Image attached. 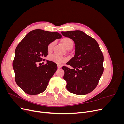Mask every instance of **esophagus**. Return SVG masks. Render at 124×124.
Wrapping results in <instances>:
<instances>
[{
  "instance_id": "1",
  "label": "esophagus",
  "mask_w": 124,
  "mask_h": 124,
  "mask_svg": "<svg viewBox=\"0 0 124 124\" xmlns=\"http://www.w3.org/2000/svg\"><path fill=\"white\" fill-rule=\"evenodd\" d=\"M57 68H58V69L61 68H62V66L60 65H57Z\"/></svg>"
}]
</instances>
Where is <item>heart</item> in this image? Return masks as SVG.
Listing matches in <instances>:
<instances>
[{"label":"heart","mask_w":124,"mask_h":124,"mask_svg":"<svg viewBox=\"0 0 124 124\" xmlns=\"http://www.w3.org/2000/svg\"><path fill=\"white\" fill-rule=\"evenodd\" d=\"M62 43L66 49L68 50L71 49L73 46V40L70 38H68V37L63 38L62 40ZM55 44V41H52L50 43H48L47 46V50L48 53H51L52 50H53ZM48 59L50 61L56 63H57V64H61V63L65 62L67 61V58L56 54L50 55L48 57Z\"/></svg>","instance_id":"b5f03b06"}]
</instances>
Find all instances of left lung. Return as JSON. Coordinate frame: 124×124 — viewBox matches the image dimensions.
I'll list each match as a JSON object with an SVG mask.
<instances>
[{"label": "left lung", "mask_w": 124, "mask_h": 124, "mask_svg": "<svg viewBox=\"0 0 124 124\" xmlns=\"http://www.w3.org/2000/svg\"><path fill=\"white\" fill-rule=\"evenodd\" d=\"M62 34L71 38L75 44V54L63 66V79L66 88L74 94L84 95L91 93L98 84L103 72V55L97 41L81 31H62Z\"/></svg>", "instance_id": "1"}]
</instances>
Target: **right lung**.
<instances>
[{
	"label": "right lung",
	"instance_id": "add662e5",
	"mask_svg": "<svg viewBox=\"0 0 124 124\" xmlns=\"http://www.w3.org/2000/svg\"><path fill=\"white\" fill-rule=\"evenodd\" d=\"M62 38L57 32L37 29L28 32L17 45L15 51L13 68L15 80L23 91L31 95H38L47 88L50 78L57 69L52 61L38 66L39 62L48 55V43Z\"/></svg>",
	"mask_w": 124,
	"mask_h": 124
}]
</instances>
